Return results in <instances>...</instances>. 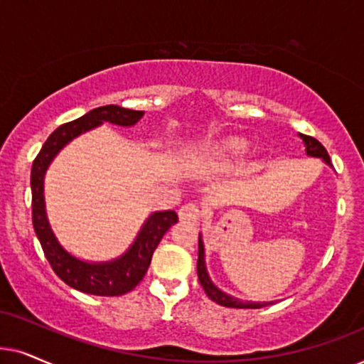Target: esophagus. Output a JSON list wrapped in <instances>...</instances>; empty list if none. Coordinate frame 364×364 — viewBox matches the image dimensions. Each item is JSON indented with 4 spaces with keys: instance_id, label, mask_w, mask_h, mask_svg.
Wrapping results in <instances>:
<instances>
[{
    "instance_id": "1",
    "label": "esophagus",
    "mask_w": 364,
    "mask_h": 364,
    "mask_svg": "<svg viewBox=\"0 0 364 364\" xmlns=\"http://www.w3.org/2000/svg\"><path fill=\"white\" fill-rule=\"evenodd\" d=\"M201 215H203L201 208L195 205V203H188V205L179 208V218H181L183 221L196 223V221H200Z\"/></svg>"
}]
</instances>
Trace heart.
Returning <instances> with one entry per match:
<instances>
[{
  "label": "heart",
  "instance_id": "heart-1",
  "mask_svg": "<svg viewBox=\"0 0 364 364\" xmlns=\"http://www.w3.org/2000/svg\"><path fill=\"white\" fill-rule=\"evenodd\" d=\"M246 149V144L243 141H230V143H225L221 144L220 148L215 149V153H213V158L216 159H230L232 156H238Z\"/></svg>",
  "mask_w": 364,
  "mask_h": 364
}]
</instances>
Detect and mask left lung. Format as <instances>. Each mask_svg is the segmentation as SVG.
I'll list each match as a JSON object with an SVG mask.
<instances>
[{"instance_id":"1","label":"left lung","mask_w":364,"mask_h":364,"mask_svg":"<svg viewBox=\"0 0 364 364\" xmlns=\"http://www.w3.org/2000/svg\"><path fill=\"white\" fill-rule=\"evenodd\" d=\"M301 138H303L304 146H306V153L309 154V156L323 158L326 163L331 161V159H329V154L326 151V148H324L316 138L308 136V134H301ZM196 268H198V279H200L201 287H203V289H205V293L208 294V298L213 299V301L218 303V304H221V306L256 309V308H263V306H268V304H271V303H243V301H238L236 298H231L223 291H220V289H218L215 284L211 283L210 276H208V273H206L205 250H203L201 238H200V241H198V263H196Z\"/></svg>"}]
</instances>
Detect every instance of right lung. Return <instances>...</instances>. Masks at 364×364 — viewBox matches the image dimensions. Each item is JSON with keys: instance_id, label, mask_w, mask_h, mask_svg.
<instances>
[{"instance_id": "obj_1", "label": "right lung", "mask_w": 364, "mask_h": 364, "mask_svg": "<svg viewBox=\"0 0 364 364\" xmlns=\"http://www.w3.org/2000/svg\"><path fill=\"white\" fill-rule=\"evenodd\" d=\"M143 116V111L126 109L121 106L106 105L91 109L81 118L70 123L61 124L50 134L43 144L41 151L33 161L31 168V215L33 228L40 240L43 253L48 263L68 287L77 289L81 293L96 294V296H121L129 293L144 278L151 263L153 253L159 245V241L174 223H178V215L174 211H159L149 216L144 223L143 230L139 231L136 241L129 248L128 253L119 259L111 263L91 264L76 259L75 256L66 253L58 243L48 225L45 213V198H43V178L45 171L55 154L65 146L68 141L76 138L77 134L88 132L108 121V123L119 126H132Z\"/></svg>"}]
</instances>
